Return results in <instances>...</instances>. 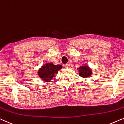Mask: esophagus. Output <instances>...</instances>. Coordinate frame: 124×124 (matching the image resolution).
<instances>
[{
  "label": "esophagus",
  "mask_w": 124,
  "mask_h": 124,
  "mask_svg": "<svg viewBox=\"0 0 124 124\" xmlns=\"http://www.w3.org/2000/svg\"><path fill=\"white\" fill-rule=\"evenodd\" d=\"M64 66H65V68H66V69H69L70 67V66L69 64H66V65H65Z\"/></svg>",
  "instance_id": "obj_1"
}]
</instances>
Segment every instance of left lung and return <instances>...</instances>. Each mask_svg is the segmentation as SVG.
<instances>
[{"mask_svg":"<svg viewBox=\"0 0 124 124\" xmlns=\"http://www.w3.org/2000/svg\"><path fill=\"white\" fill-rule=\"evenodd\" d=\"M79 69V75L82 78H87L89 77L92 74V70L88 66L85 65L80 66L78 70Z\"/></svg>","mask_w":124,"mask_h":124,"instance_id":"8db88e82","label":"left lung"}]
</instances>
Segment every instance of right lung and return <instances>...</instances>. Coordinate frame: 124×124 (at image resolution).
<instances>
[{
	"instance_id": "obj_1",
	"label": "right lung",
	"mask_w": 124,
	"mask_h": 124,
	"mask_svg": "<svg viewBox=\"0 0 124 124\" xmlns=\"http://www.w3.org/2000/svg\"><path fill=\"white\" fill-rule=\"evenodd\" d=\"M61 65H54L52 63H47L44 65L38 71V75L42 80L46 82H50L58 71L62 69Z\"/></svg>"
}]
</instances>
